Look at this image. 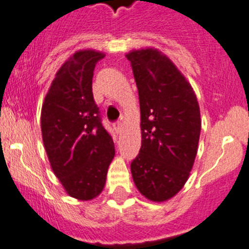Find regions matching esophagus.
I'll return each instance as SVG.
<instances>
[{"label": "esophagus", "instance_id": "obj_1", "mask_svg": "<svg viewBox=\"0 0 249 249\" xmlns=\"http://www.w3.org/2000/svg\"><path fill=\"white\" fill-rule=\"evenodd\" d=\"M113 127H114V130L118 132V134H122V131L124 130V125L119 122L114 123V124H113Z\"/></svg>", "mask_w": 249, "mask_h": 249}]
</instances>
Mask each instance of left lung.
Masks as SVG:
<instances>
[{
  "label": "left lung",
  "instance_id": "left-lung-1",
  "mask_svg": "<svg viewBox=\"0 0 249 249\" xmlns=\"http://www.w3.org/2000/svg\"><path fill=\"white\" fill-rule=\"evenodd\" d=\"M141 112V148L131 163L137 190L152 202L173 198L189 180L198 149L201 112L191 84L154 47L127 52Z\"/></svg>",
  "mask_w": 249,
  "mask_h": 249
}]
</instances>
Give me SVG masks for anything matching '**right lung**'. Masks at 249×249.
Here are the masks:
<instances>
[{"mask_svg":"<svg viewBox=\"0 0 249 249\" xmlns=\"http://www.w3.org/2000/svg\"><path fill=\"white\" fill-rule=\"evenodd\" d=\"M101 51L78 50L62 64L41 108V134L51 168L64 191L91 201L103 191L114 143L93 101L92 76Z\"/></svg>","mask_w":249,"mask_h":249,"instance_id":"add662e5","label":"right lung"}]
</instances>
